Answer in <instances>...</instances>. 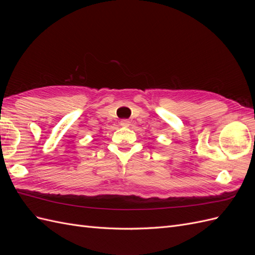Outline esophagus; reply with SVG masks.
Returning <instances> with one entry per match:
<instances>
[{"label": "esophagus", "mask_w": 255, "mask_h": 255, "mask_svg": "<svg viewBox=\"0 0 255 255\" xmlns=\"http://www.w3.org/2000/svg\"><path fill=\"white\" fill-rule=\"evenodd\" d=\"M120 126L123 127V128H128V127H129V121L127 120V119L121 120V121H120Z\"/></svg>", "instance_id": "1"}]
</instances>
